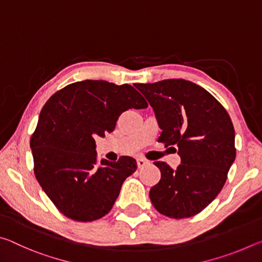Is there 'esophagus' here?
Instances as JSON below:
<instances>
[{
    "label": "esophagus",
    "instance_id": "esophagus-1",
    "mask_svg": "<svg viewBox=\"0 0 262 262\" xmlns=\"http://www.w3.org/2000/svg\"><path fill=\"white\" fill-rule=\"evenodd\" d=\"M136 162H137V167H139V168H143L145 165H148V164H149V161H147V159L143 158V157L137 158Z\"/></svg>",
    "mask_w": 262,
    "mask_h": 262
}]
</instances>
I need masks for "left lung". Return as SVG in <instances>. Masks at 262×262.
I'll use <instances>...</instances> for the list:
<instances>
[{
    "label": "left lung",
    "instance_id": "obj_1",
    "mask_svg": "<svg viewBox=\"0 0 262 262\" xmlns=\"http://www.w3.org/2000/svg\"><path fill=\"white\" fill-rule=\"evenodd\" d=\"M135 86L156 114L163 130L158 142L177 145L181 158L177 170L165 162H155L161 180L150 189V200L171 219L196 215L219 195L236 158L230 115L214 96L186 79Z\"/></svg>",
    "mask_w": 262,
    "mask_h": 262
}]
</instances>
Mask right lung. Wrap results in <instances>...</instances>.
I'll use <instances>...</instances> for the list:
<instances>
[{"mask_svg": "<svg viewBox=\"0 0 262 262\" xmlns=\"http://www.w3.org/2000/svg\"><path fill=\"white\" fill-rule=\"evenodd\" d=\"M148 103L129 84L72 83L56 91L39 115L30 145L34 174L43 192L68 219L92 222L112 209L134 158L98 162L96 136L112 133L122 112Z\"/></svg>", "mask_w": 262, "mask_h": 262, "instance_id": "right-lung-1", "label": "right lung"}]
</instances>
